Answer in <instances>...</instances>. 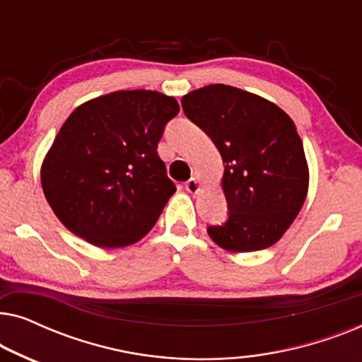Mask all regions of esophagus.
Returning <instances> with one entry per match:
<instances>
[{
  "label": "esophagus",
  "instance_id": "esophagus-1",
  "mask_svg": "<svg viewBox=\"0 0 362 362\" xmlns=\"http://www.w3.org/2000/svg\"><path fill=\"white\" fill-rule=\"evenodd\" d=\"M186 191L191 192V194H194V192L199 191V181L196 180V177H191V180L186 181Z\"/></svg>",
  "mask_w": 362,
  "mask_h": 362
}]
</instances>
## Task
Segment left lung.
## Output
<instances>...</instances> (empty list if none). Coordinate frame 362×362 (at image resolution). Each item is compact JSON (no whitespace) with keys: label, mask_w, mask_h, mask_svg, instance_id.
Wrapping results in <instances>:
<instances>
[{"label":"left lung","mask_w":362,"mask_h":362,"mask_svg":"<svg viewBox=\"0 0 362 362\" xmlns=\"http://www.w3.org/2000/svg\"><path fill=\"white\" fill-rule=\"evenodd\" d=\"M185 115L201 128L226 163V222L207 234L230 252L274 245L303 206L308 165L286 113L265 98L214 83L182 97Z\"/></svg>","instance_id":"1"}]
</instances>
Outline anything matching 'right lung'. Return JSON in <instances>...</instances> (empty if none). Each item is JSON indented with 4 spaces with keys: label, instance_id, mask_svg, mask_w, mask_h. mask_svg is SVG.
Wrapping results in <instances>:
<instances>
[{
    "label": "right lung",
    "instance_id": "1",
    "mask_svg": "<svg viewBox=\"0 0 362 362\" xmlns=\"http://www.w3.org/2000/svg\"><path fill=\"white\" fill-rule=\"evenodd\" d=\"M173 97L120 90L67 118L41 171L44 196L64 226L97 247L132 245L156 224L176 186L158 155Z\"/></svg>",
    "mask_w": 362,
    "mask_h": 362
}]
</instances>
